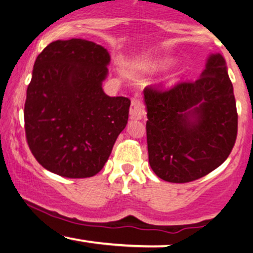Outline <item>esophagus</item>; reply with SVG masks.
I'll use <instances>...</instances> for the list:
<instances>
[{"instance_id":"34e87169","label":"esophagus","mask_w":253,"mask_h":253,"mask_svg":"<svg viewBox=\"0 0 253 253\" xmlns=\"http://www.w3.org/2000/svg\"><path fill=\"white\" fill-rule=\"evenodd\" d=\"M129 114L132 119H141L146 114V109H145V104L141 101V97L139 94H135L132 98V104H130Z\"/></svg>"}]
</instances>
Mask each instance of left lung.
Listing matches in <instances>:
<instances>
[{"label":"left lung","instance_id":"left-lung-1","mask_svg":"<svg viewBox=\"0 0 253 253\" xmlns=\"http://www.w3.org/2000/svg\"><path fill=\"white\" fill-rule=\"evenodd\" d=\"M149 162L159 178L188 183L220 167L233 149L238 113L221 54H211L201 77L171 88L144 89Z\"/></svg>","mask_w":253,"mask_h":253}]
</instances>
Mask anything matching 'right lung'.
<instances>
[{
  "mask_svg": "<svg viewBox=\"0 0 253 253\" xmlns=\"http://www.w3.org/2000/svg\"><path fill=\"white\" fill-rule=\"evenodd\" d=\"M108 51L83 39L48 43L34 63L25 102V133L46 170L86 178L102 170L128 120L130 100L104 94Z\"/></svg>",
  "mask_w": 253,
  "mask_h": 253,
  "instance_id": "obj_1",
  "label": "right lung"
}]
</instances>
